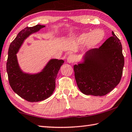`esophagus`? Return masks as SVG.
Returning a JSON list of instances; mask_svg holds the SVG:
<instances>
[{"mask_svg": "<svg viewBox=\"0 0 132 132\" xmlns=\"http://www.w3.org/2000/svg\"><path fill=\"white\" fill-rule=\"evenodd\" d=\"M75 56L73 55H70L68 57V59H67V60H68V62L69 63H72L74 62L75 61Z\"/></svg>", "mask_w": 132, "mask_h": 132, "instance_id": "1", "label": "esophagus"}]
</instances>
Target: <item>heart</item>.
I'll use <instances>...</instances> for the list:
<instances>
[{
  "instance_id": "1",
  "label": "heart",
  "mask_w": 132,
  "mask_h": 132,
  "mask_svg": "<svg viewBox=\"0 0 132 132\" xmlns=\"http://www.w3.org/2000/svg\"><path fill=\"white\" fill-rule=\"evenodd\" d=\"M105 32L100 29H97L91 32L82 34L76 37V40L79 43H84L89 48L94 47L104 39Z\"/></svg>"
}]
</instances>
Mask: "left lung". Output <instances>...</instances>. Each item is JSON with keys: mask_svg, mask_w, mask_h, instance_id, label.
Here are the masks:
<instances>
[{"mask_svg": "<svg viewBox=\"0 0 132 132\" xmlns=\"http://www.w3.org/2000/svg\"><path fill=\"white\" fill-rule=\"evenodd\" d=\"M83 59L74 66L75 78L82 93L103 96L120 83L124 57L120 40L113 31L101 47L87 51Z\"/></svg>", "mask_w": 132, "mask_h": 132, "instance_id": "8db88e82", "label": "left lung"}]
</instances>
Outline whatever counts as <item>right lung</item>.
I'll use <instances>...</instances> for the list:
<instances>
[{
  "label": "right lung",
  "mask_w": 132,
  "mask_h": 132,
  "mask_svg": "<svg viewBox=\"0 0 132 132\" xmlns=\"http://www.w3.org/2000/svg\"><path fill=\"white\" fill-rule=\"evenodd\" d=\"M45 26L27 27L18 34L10 44L7 62V72L10 86L14 92L28 102H39L50 97L55 88V79L63 60L51 59L40 73L23 72L18 64L16 54L25 39Z\"/></svg>",
  "instance_id": "1"
}]
</instances>
